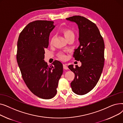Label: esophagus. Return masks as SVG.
I'll use <instances>...</instances> for the list:
<instances>
[{
    "instance_id": "esophagus-1",
    "label": "esophagus",
    "mask_w": 123,
    "mask_h": 123,
    "mask_svg": "<svg viewBox=\"0 0 123 123\" xmlns=\"http://www.w3.org/2000/svg\"><path fill=\"white\" fill-rule=\"evenodd\" d=\"M63 69H65V70H67V69H68V66H67V64H63Z\"/></svg>"
}]
</instances>
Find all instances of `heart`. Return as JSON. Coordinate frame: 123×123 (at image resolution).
<instances>
[{
    "instance_id": "b5f03b06",
    "label": "heart",
    "mask_w": 123,
    "mask_h": 123,
    "mask_svg": "<svg viewBox=\"0 0 123 123\" xmlns=\"http://www.w3.org/2000/svg\"><path fill=\"white\" fill-rule=\"evenodd\" d=\"M62 33L64 34V36H65V38H66V39L71 36H74V33L73 31L71 29H69V28L63 29L62 30ZM52 42H53V38H52L50 41V43L52 44ZM58 57L59 59L63 60H65L67 59L66 55L63 52H60L58 54Z\"/></svg>"
}]
</instances>
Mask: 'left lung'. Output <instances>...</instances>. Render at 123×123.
I'll use <instances>...</instances> for the list:
<instances>
[{"label":"left lung","mask_w":123,"mask_h":123,"mask_svg":"<svg viewBox=\"0 0 123 123\" xmlns=\"http://www.w3.org/2000/svg\"><path fill=\"white\" fill-rule=\"evenodd\" d=\"M66 19L78 25L80 45L73 57L82 63L80 67L68 66L75 74L71 87L75 94L85 95L95 87L101 77L105 61L104 42L96 25L86 18L76 15Z\"/></svg>","instance_id":"1"}]
</instances>
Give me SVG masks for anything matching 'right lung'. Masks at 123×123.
<instances>
[{"instance_id":"add662e5","label":"right lung","mask_w":123,"mask_h":123,"mask_svg":"<svg viewBox=\"0 0 123 123\" xmlns=\"http://www.w3.org/2000/svg\"><path fill=\"white\" fill-rule=\"evenodd\" d=\"M54 22L36 20L28 24L19 34L16 58L22 78L30 91L44 99L53 98L63 73V65L55 60L48 66L44 60Z\"/></svg>"}]
</instances>
